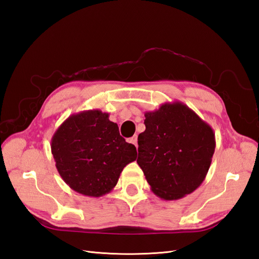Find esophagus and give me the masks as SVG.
I'll list each match as a JSON object with an SVG mask.
<instances>
[{
    "label": "esophagus",
    "instance_id": "esophagus-1",
    "mask_svg": "<svg viewBox=\"0 0 259 259\" xmlns=\"http://www.w3.org/2000/svg\"><path fill=\"white\" fill-rule=\"evenodd\" d=\"M128 143H131V144H133V145H134L136 148H137V136H133L132 138H130L128 139Z\"/></svg>",
    "mask_w": 259,
    "mask_h": 259
}]
</instances>
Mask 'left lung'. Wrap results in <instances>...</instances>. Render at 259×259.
<instances>
[{"label": "left lung", "instance_id": "obj_1", "mask_svg": "<svg viewBox=\"0 0 259 259\" xmlns=\"http://www.w3.org/2000/svg\"><path fill=\"white\" fill-rule=\"evenodd\" d=\"M137 163L152 192L171 201L193 192L205 179L215 151L209 125L180 101L145 113Z\"/></svg>", "mask_w": 259, "mask_h": 259}]
</instances>
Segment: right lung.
I'll list each match as a JSON object with an SVG mask.
<instances>
[{
    "instance_id": "add662e5",
    "label": "right lung",
    "mask_w": 259,
    "mask_h": 259,
    "mask_svg": "<svg viewBox=\"0 0 259 259\" xmlns=\"http://www.w3.org/2000/svg\"><path fill=\"white\" fill-rule=\"evenodd\" d=\"M52 154L64 182L86 197L99 198L115 187L123 168L137 158L109 113L86 110L70 115L55 132Z\"/></svg>"
}]
</instances>
